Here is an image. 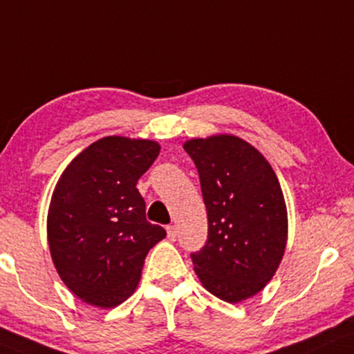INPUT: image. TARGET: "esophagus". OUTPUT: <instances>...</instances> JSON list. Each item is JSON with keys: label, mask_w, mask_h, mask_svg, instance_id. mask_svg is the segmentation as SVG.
Returning a JSON list of instances; mask_svg holds the SVG:
<instances>
[{"label": "esophagus", "mask_w": 354, "mask_h": 354, "mask_svg": "<svg viewBox=\"0 0 354 354\" xmlns=\"http://www.w3.org/2000/svg\"><path fill=\"white\" fill-rule=\"evenodd\" d=\"M167 238L170 239V241H176V238H177V228L174 225H170V226H167Z\"/></svg>", "instance_id": "34e87169"}]
</instances>
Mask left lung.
<instances>
[{
  "label": "left lung",
  "instance_id": "1",
  "mask_svg": "<svg viewBox=\"0 0 354 354\" xmlns=\"http://www.w3.org/2000/svg\"><path fill=\"white\" fill-rule=\"evenodd\" d=\"M197 165L208 239L192 254L202 286L238 304L274 277L287 246V207L268 159L233 134L184 142Z\"/></svg>",
  "mask_w": 354,
  "mask_h": 354
}]
</instances>
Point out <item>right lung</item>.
<instances>
[{
    "mask_svg": "<svg viewBox=\"0 0 354 354\" xmlns=\"http://www.w3.org/2000/svg\"><path fill=\"white\" fill-rule=\"evenodd\" d=\"M159 142L106 136L78 154L57 180L47 239L57 272L78 299L100 308L136 290L147 252L165 230L146 220L139 177L159 156Z\"/></svg>",
    "mask_w": 354,
    "mask_h": 354,
    "instance_id": "obj_1",
    "label": "right lung"
}]
</instances>
